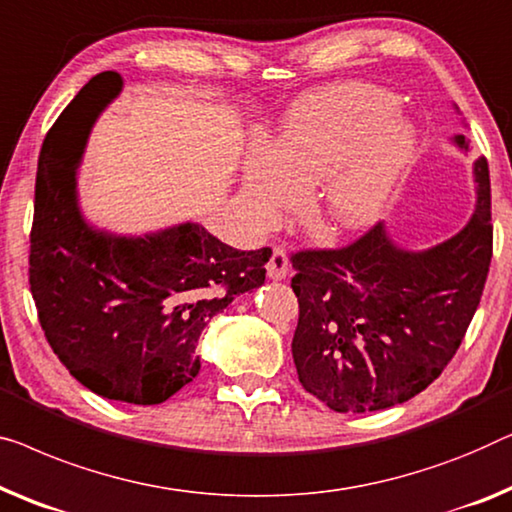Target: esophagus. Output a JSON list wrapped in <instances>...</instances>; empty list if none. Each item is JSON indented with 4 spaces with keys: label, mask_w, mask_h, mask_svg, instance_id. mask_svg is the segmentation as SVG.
<instances>
[{
    "label": "esophagus",
    "mask_w": 512,
    "mask_h": 512,
    "mask_svg": "<svg viewBox=\"0 0 512 512\" xmlns=\"http://www.w3.org/2000/svg\"><path fill=\"white\" fill-rule=\"evenodd\" d=\"M265 270H268V277L270 279H286L288 274V256L284 249H274L268 265H265Z\"/></svg>",
    "instance_id": "1"
}]
</instances>
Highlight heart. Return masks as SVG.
Returning a JSON list of instances; mask_svg holds the SVG:
<instances>
[{"label":"heart","mask_w":512,"mask_h":512,"mask_svg":"<svg viewBox=\"0 0 512 512\" xmlns=\"http://www.w3.org/2000/svg\"><path fill=\"white\" fill-rule=\"evenodd\" d=\"M383 87L342 83L300 96L281 122L277 147L254 143L244 159L240 207L268 226L318 182L316 205L332 231L379 221L418 152V131Z\"/></svg>","instance_id":"1"}]
</instances>
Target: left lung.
I'll return each mask as SVG.
<instances>
[{
  "label": "left lung",
  "mask_w": 512,
  "mask_h": 512,
  "mask_svg": "<svg viewBox=\"0 0 512 512\" xmlns=\"http://www.w3.org/2000/svg\"><path fill=\"white\" fill-rule=\"evenodd\" d=\"M457 110V106H455ZM469 150L464 136L450 138ZM476 210L429 249H404L385 226L351 247L300 251L291 281L300 318L293 362L302 388L337 413L409 402L453 360L492 261L490 168L473 161Z\"/></svg>",
  "instance_id": "left-lung-1"
}]
</instances>
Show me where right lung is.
Segmentation results:
<instances>
[{
	"label": "right lung",
	"instance_id": "obj_1",
	"mask_svg": "<svg viewBox=\"0 0 512 512\" xmlns=\"http://www.w3.org/2000/svg\"><path fill=\"white\" fill-rule=\"evenodd\" d=\"M122 85L115 71L94 76L43 140L29 286L48 344L73 379L99 397L152 406L196 379L205 325L263 286L272 249H233L196 221L120 235L85 219L78 166L90 129L76 150L78 127Z\"/></svg>",
	"mask_w": 512,
	"mask_h": 512
}]
</instances>
